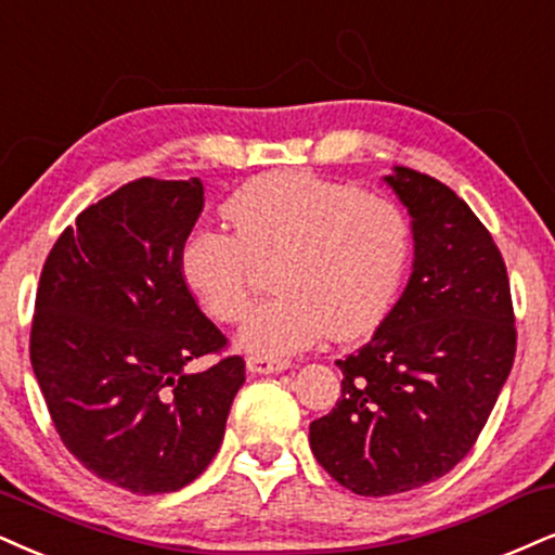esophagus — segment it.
<instances>
[{
  "mask_svg": "<svg viewBox=\"0 0 555 555\" xmlns=\"http://www.w3.org/2000/svg\"><path fill=\"white\" fill-rule=\"evenodd\" d=\"M291 362L283 360V358H270V354H249L246 358V367H249L251 373H259V375H267V373H280L285 371Z\"/></svg>",
  "mask_w": 555,
  "mask_h": 555,
  "instance_id": "obj_1",
  "label": "esophagus"
}]
</instances>
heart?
Masks as SVG:
<instances>
[{
	"instance_id": "heart-1",
	"label": "heart",
	"mask_w": 555,
	"mask_h": 555,
	"mask_svg": "<svg viewBox=\"0 0 555 555\" xmlns=\"http://www.w3.org/2000/svg\"><path fill=\"white\" fill-rule=\"evenodd\" d=\"M231 231L195 225L180 246V275L216 321L236 324L272 262L275 298L251 313L242 345L285 358L330 332L358 339L391 309L412 257V225L393 201L311 172L249 180L223 203Z\"/></svg>"
}]
</instances>
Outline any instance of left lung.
Masks as SVG:
<instances>
[{"label":"left lung","mask_w":555,"mask_h":555,"mask_svg":"<svg viewBox=\"0 0 555 555\" xmlns=\"http://www.w3.org/2000/svg\"><path fill=\"white\" fill-rule=\"evenodd\" d=\"M412 216L414 272L358 352L337 360L341 399L311 422V450L360 496H391L450 474L474 448L517 352L507 264L448 184L396 167Z\"/></svg>","instance_id":"obj_1"}]
</instances>
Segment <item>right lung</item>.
Wrapping results in <instances>:
<instances>
[{"instance_id": "right-lung-1", "label": "right lung", "mask_w": 555, "mask_h": 555, "mask_svg": "<svg viewBox=\"0 0 555 555\" xmlns=\"http://www.w3.org/2000/svg\"><path fill=\"white\" fill-rule=\"evenodd\" d=\"M201 210L197 177L122 184L64 229L36 293L30 362L61 442L141 496L208 468L244 383V358L225 354L177 264ZM203 353L217 365L184 374Z\"/></svg>"}]
</instances>
